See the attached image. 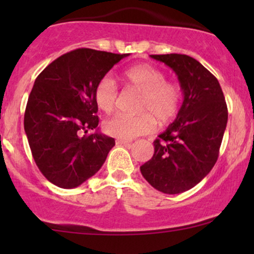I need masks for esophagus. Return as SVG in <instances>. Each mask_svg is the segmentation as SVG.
<instances>
[{
  "label": "esophagus",
  "instance_id": "1",
  "mask_svg": "<svg viewBox=\"0 0 254 254\" xmlns=\"http://www.w3.org/2000/svg\"><path fill=\"white\" fill-rule=\"evenodd\" d=\"M116 143H117V144H129V143H131V141H130V139L118 138V139H116Z\"/></svg>",
  "mask_w": 254,
  "mask_h": 254
}]
</instances>
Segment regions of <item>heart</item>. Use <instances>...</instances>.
<instances>
[{
    "mask_svg": "<svg viewBox=\"0 0 254 254\" xmlns=\"http://www.w3.org/2000/svg\"><path fill=\"white\" fill-rule=\"evenodd\" d=\"M125 87L141 92L136 111L138 113H117L105 122L107 133L121 139L147 135L160 125L168 124L177 117L182 106L183 92L177 82L166 80L164 71L149 64H137L121 72ZM118 99V84L115 78L105 75L94 88V100L104 112L115 109Z\"/></svg>",
    "mask_w": 254,
    "mask_h": 254,
    "instance_id": "heart-1",
    "label": "heart"
}]
</instances>
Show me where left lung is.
Returning <instances> with one entry per match:
<instances>
[{
    "mask_svg": "<svg viewBox=\"0 0 254 254\" xmlns=\"http://www.w3.org/2000/svg\"><path fill=\"white\" fill-rule=\"evenodd\" d=\"M177 74L184 101L176 121L154 141V155L141 166L144 179L168 194L196 186L216 164L228 110L217 78L188 55H150Z\"/></svg>",
    "mask_w": 254,
    "mask_h": 254,
    "instance_id": "left-lung-1",
    "label": "left lung"
}]
</instances>
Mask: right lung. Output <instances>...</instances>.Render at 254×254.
<instances>
[{"label": "right lung", "mask_w": 254, "mask_h": 254, "mask_svg": "<svg viewBox=\"0 0 254 254\" xmlns=\"http://www.w3.org/2000/svg\"><path fill=\"white\" fill-rule=\"evenodd\" d=\"M127 56L76 49L49 64L34 81L25 132L39 171L58 188H77L94 176L116 144L115 138L100 132H81L99 124L95 84Z\"/></svg>", "instance_id": "add662e5"}]
</instances>
